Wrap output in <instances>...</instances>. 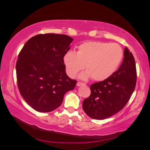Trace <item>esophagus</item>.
Returning <instances> with one entry per match:
<instances>
[{
    "label": "esophagus",
    "mask_w": 150,
    "mask_h": 150,
    "mask_svg": "<svg viewBox=\"0 0 150 150\" xmlns=\"http://www.w3.org/2000/svg\"><path fill=\"white\" fill-rule=\"evenodd\" d=\"M82 85H85V84L82 83V82H78L77 83V86H78V87H80V86H82Z\"/></svg>",
    "instance_id": "esophagus-1"
}]
</instances>
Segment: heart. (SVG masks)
Masks as SVG:
<instances>
[{
	"instance_id": "heart-1",
	"label": "heart",
	"mask_w": 150,
	"mask_h": 150,
	"mask_svg": "<svg viewBox=\"0 0 150 150\" xmlns=\"http://www.w3.org/2000/svg\"><path fill=\"white\" fill-rule=\"evenodd\" d=\"M123 49L116 43L87 42L77 47V52L68 51L63 55L65 71L74 77L85 65L87 70L79 75L81 80L91 77L94 80L107 79L116 71L123 58Z\"/></svg>"
}]
</instances>
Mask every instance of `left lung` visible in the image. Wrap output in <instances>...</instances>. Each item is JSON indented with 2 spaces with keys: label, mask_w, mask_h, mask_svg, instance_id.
<instances>
[{
  "label": "left lung",
  "mask_w": 150,
  "mask_h": 150,
  "mask_svg": "<svg viewBox=\"0 0 150 150\" xmlns=\"http://www.w3.org/2000/svg\"><path fill=\"white\" fill-rule=\"evenodd\" d=\"M123 61L107 79L90 86L91 94L82 103L90 118L103 120L119 112L126 105L136 85V66L132 53L125 48Z\"/></svg>",
  "instance_id": "left-lung-1"
}]
</instances>
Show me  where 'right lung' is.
<instances>
[{
  "instance_id": "1",
  "label": "right lung",
  "mask_w": 150,
  "mask_h": 150,
  "mask_svg": "<svg viewBox=\"0 0 150 150\" xmlns=\"http://www.w3.org/2000/svg\"><path fill=\"white\" fill-rule=\"evenodd\" d=\"M73 40L65 34H38L29 39L19 53L18 89L36 111H53L61 106L65 93L75 88L77 81L67 75L63 62Z\"/></svg>"
}]
</instances>
